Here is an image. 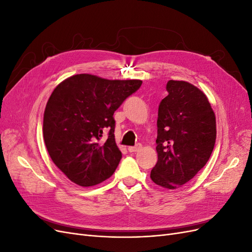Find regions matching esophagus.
Masks as SVG:
<instances>
[{"instance_id": "34e87169", "label": "esophagus", "mask_w": 252, "mask_h": 252, "mask_svg": "<svg viewBox=\"0 0 252 252\" xmlns=\"http://www.w3.org/2000/svg\"><path fill=\"white\" fill-rule=\"evenodd\" d=\"M141 148H142V145L141 144H136L135 146L128 147V151L129 152H136V151H139Z\"/></svg>"}]
</instances>
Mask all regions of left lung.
<instances>
[{
    "mask_svg": "<svg viewBox=\"0 0 252 252\" xmlns=\"http://www.w3.org/2000/svg\"><path fill=\"white\" fill-rule=\"evenodd\" d=\"M168 95L158 105V162L150 178L175 189L186 184L208 162L216 144V116L202 91L184 81L167 82Z\"/></svg>",
    "mask_w": 252,
    "mask_h": 252,
    "instance_id": "left-lung-1",
    "label": "left lung"
}]
</instances>
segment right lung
Listing matches in <instances>:
<instances>
[{"label":"right lung","mask_w":252,"mask_h":252,"mask_svg":"<svg viewBox=\"0 0 252 252\" xmlns=\"http://www.w3.org/2000/svg\"><path fill=\"white\" fill-rule=\"evenodd\" d=\"M141 85L140 80L82 73L52 91L44 112L43 136L52 162L71 182L94 186L116 171L122 152L114 140L113 113ZM106 131L109 138L104 142Z\"/></svg>","instance_id":"right-lung-1"}]
</instances>
